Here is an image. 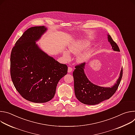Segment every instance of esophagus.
<instances>
[{
	"label": "esophagus",
	"mask_w": 135,
	"mask_h": 135,
	"mask_svg": "<svg viewBox=\"0 0 135 135\" xmlns=\"http://www.w3.org/2000/svg\"><path fill=\"white\" fill-rule=\"evenodd\" d=\"M72 71H73L72 68L70 67H69L68 68V72L69 73H71Z\"/></svg>",
	"instance_id": "obj_1"
}]
</instances>
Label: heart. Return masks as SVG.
<instances>
[{
  "mask_svg": "<svg viewBox=\"0 0 135 135\" xmlns=\"http://www.w3.org/2000/svg\"><path fill=\"white\" fill-rule=\"evenodd\" d=\"M90 44V42L87 40L75 41L68 45V51L65 50L63 52V56L66 60H68L70 59V54L69 52L74 54H79L76 57L77 62L80 64L85 62L89 59L93 52V50L91 48H88L86 50L85 49L89 47ZM84 49L85 50L81 53L80 52ZM80 52L81 53L80 54Z\"/></svg>",
  "mask_w": 135,
  "mask_h": 135,
  "instance_id": "b5f03b06",
  "label": "heart"
}]
</instances>
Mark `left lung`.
I'll use <instances>...</instances> for the list:
<instances>
[{"mask_svg":"<svg viewBox=\"0 0 135 135\" xmlns=\"http://www.w3.org/2000/svg\"><path fill=\"white\" fill-rule=\"evenodd\" d=\"M108 41L114 51L120 52V49L108 34ZM85 62L75 67L73 75L74 81V91L76 98L84 104L94 105L109 99L116 92L122 77L123 70H121L116 83L111 87H103L92 83L86 77L85 72Z\"/></svg>","mask_w":135,"mask_h":135,"instance_id":"left-lung-1","label":"left lung"}]
</instances>
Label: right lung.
Returning <instances> with one entry per match:
<instances>
[{"instance_id": "obj_1", "label": "right lung", "mask_w": 135, "mask_h": 135, "mask_svg": "<svg viewBox=\"0 0 135 135\" xmlns=\"http://www.w3.org/2000/svg\"><path fill=\"white\" fill-rule=\"evenodd\" d=\"M47 29L44 26L27 29L11 54V76L15 89L23 98L36 103H46L54 97L57 83L68 70L66 65L36 44Z\"/></svg>"}]
</instances>
